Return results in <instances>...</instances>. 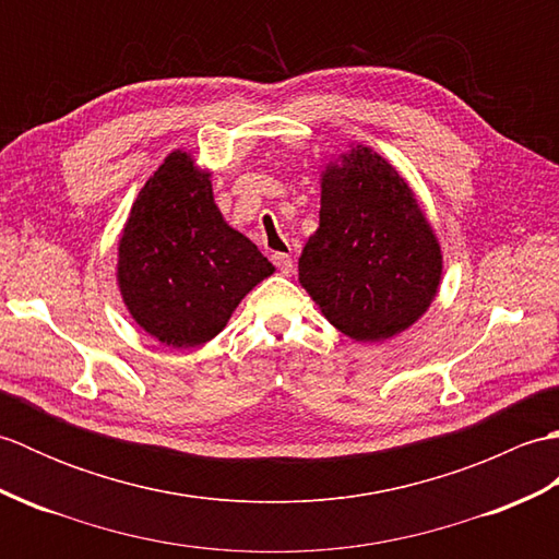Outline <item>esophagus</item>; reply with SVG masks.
Segmentation results:
<instances>
[{
  "label": "esophagus",
  "instance_id": "esophagus-1",
  "mask_svg": "<svg viewBox=\"0 0 559 559\" xmlns=\"http://www.w3.org/2000/svg\"><path fill=\"white\" fill-rule=\"evenodd\" d=\"M271 259H273V264H276V269H278L281 273H290V271H293V259H290V254L276 252Z\"/></svg>",
  "mask_w": 559,
  "mask_h": 559
}]
</instances>
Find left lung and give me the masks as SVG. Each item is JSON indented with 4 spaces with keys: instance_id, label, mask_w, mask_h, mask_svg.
Segmentation results:
<instances>
[{
    "instance_id": "8db88e82",
    "label": "left lung",
    "mask_w": 559,
    "mask_h": 559,
    "mask_svg": "<svg viewBox=\"0 0 559 559\" xmlns=\"http://www.w3.org/2000/svg\"><path fill=\"white\" fill-rule=\"evenodd\" d=\"M298 269L302 288L341 334L384 341L430 307L442 254L406 180L358 146L322 175L319 230Z\"/></svg>"
}]
</instances>
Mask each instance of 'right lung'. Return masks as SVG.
I'll return each mask as SVG.
<instances>
[{
	"label": "right lung",
	"instance_id": "1",
	"mask_svg": "<svg viewBox=\"0 0 559 559\" xmlns=\"http://www.w3.org/2000/svg\"><path fill=\"white\" fill-rule=\"evenodd\" d=\"M271 261L213 204L209 173L170 153L141 189L120 240L129 312L165 346L197 348L221 334Z\"/></svg>",
	"mask_w": 559,
	"mask_h": 559
}]
</instances>
